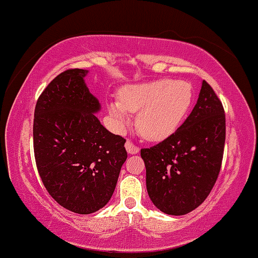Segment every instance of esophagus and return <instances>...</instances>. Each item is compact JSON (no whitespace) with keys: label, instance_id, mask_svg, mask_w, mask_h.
Here are the masks:
<instances>
[{"label":"esophagus","instance_id":"obj_1","mask_svg":"<svg viewBox=\"0 0 258 258\" xmlns=\"http://www.w3.org/2000/svg\"><path fill=\"white\" fill-rule=\"evenodd\" d=\"M124 147H126V151L128 152L130 154H137V153L140 152V148H138L135 143H132L131 141H127Z\"/></svg>","mask_w":258,"mask_h":258}]
</instances>
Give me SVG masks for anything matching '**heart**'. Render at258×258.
<instances>
[{
    "instance_id": "obj_1",
    "label": "heart",
    "mask_w": 258,
    "mask_h": 258,
    "mask_svg": "<svg viewBox=\"0 0 258 258\" xmlns=\"http://www.w3.org/2000/svg\"><path fill=\"white\" fill-rule=\"evenodd\" d=\"M194 90L185 81L147 82L122 88L118 103H111L109 111L118 127L128 122L126 112L137 114L136 127L143 138L163 141L179 128L191 107Z\"/></svg>"
}]
</instances>
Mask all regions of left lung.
Wrapping results in <instances>:
<instances>
[{
	"label": "left lung",
	"mask_w": 258,
	"mask_h": 258,
	"mask_svg": "<svg viewBox=\"0 0 258 258\" xmlns=\"http://www.w3.org/2000/svg\"><path fill=\"white\" fill-rule=\"evenodd\" d=\"M225 143L222 101L206 81L194 110L176 131L141 149L147 191L158 209L183 216L208 197L219 175Z\"/></svg>",
	"instance_id": "left-lung-1"
}]
</instances>
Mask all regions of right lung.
Listing matches in <instances>:
<instances>
[{"label": "right lung", "instance_id": "obj_1", "mask_svg": "<svg viewBox=\"0 0 258 258\" xmlns=\"http://www.w3.org/2000/svg\"><path fill=\"white\" fill-rule=\"evenodd\" d=\"M87 70L71 69L50 82L34 111L36 168L50 196L78 214L94 213L111 198L127 159L126 140L109 132L94 114Z\"/></svg>", "mask_w": 258, "mask_h": 258}]
</instances>
